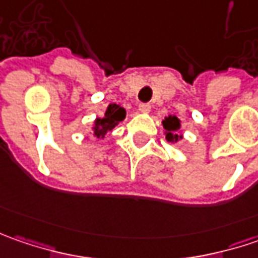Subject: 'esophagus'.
<instances>
[{"label":"esophagus","instance_id":"1","mask_svg":"<svg viewBox=\"0 0 258 258\" xmlns=\"http://www.w3.org/2000/svg\"><path fill=\"white\" fill-rule=\"evenodd\" d=\"M139 112H142V113H148V112H151V104L141 103L139 104Z\"/></svg>","mask_w":258,"mask_h":258}]
</instances>
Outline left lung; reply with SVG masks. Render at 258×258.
Listing matches in <instances>:
<instances>
[{
	"label": "left lung",
	"instance_id": "obj_1",
	"mask_svg": "<svg viewBox=\"0 0 258 258\" xmlns=\"http://www.w3.org/2000/svg\"><path fill=\"white\" fill-rule=\"evenodd\" d=\"M164 127L165 131H166V139L171 142V141H178V139H181L182 136H179L178 135V131H179V127H181V124H179V119L178 117H175V116H169V117H166L164 120Z\"/></svg>",
	"mask_w": 258,
	"mask_h": 258
}]
</instances>
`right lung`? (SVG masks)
<instances>
[{
	"instance_id": "obj_1",
	"label": "right lung",
	"mask_w": 258,
	"mask_h": 258,
	"mask_svg": "<svg viewBox=\"0 0 258 258\" xmlns=\"http://www.w3.org/2000/svg\"><path fill=\"white\" fill-rule=\"evenodd\" d=\"M124 116H126V112L123 107L114 103L109 104L103 119H96V122H94V136L103 138L106 132L112 131L120 120H123Z\"/></svg>"
}]
</instances>
